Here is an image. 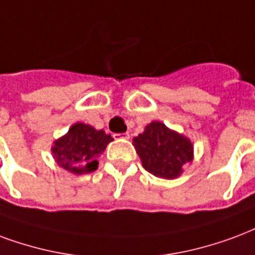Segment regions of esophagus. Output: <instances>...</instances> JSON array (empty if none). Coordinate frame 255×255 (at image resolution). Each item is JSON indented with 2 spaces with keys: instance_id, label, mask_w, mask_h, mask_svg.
<instances>
[{
  "instance_id": "esophagus-1",
  "label": "esophagus",
  "mask_w": 255,
  "mask_h": 255,
  "mask_svg": "<svg viewBox=\"0 0 255 255\" xmlns=\"http://www.w3.org/2000/svg\"><path fill=\"white\" fill-rule=\"evenodd\" d=\"M115 136L118 137H122V139H129V133L128 132H124V133H116Z\"/></svg>"
}]
</instances>
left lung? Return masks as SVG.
I'll return each mask as SVG.
<instances>
[{
  "label": "left lung",
  "mask_w": 255,
  "mask_h": 255,
  "mask_svg": "<svg viewBox=\"0 0 255 255\" xmlns=\"http://www.w3.org/2000/svg\"><path fill=\"white\" fill-rule=\"evenodd\" d=\"M143 167L148 173L162 178H175L182 166L192 161L193 146L189 139L170 131L165 124L152 122L132 139Z\"/></svg>",
  "instance_id": "obj_1"
}]
</instances>
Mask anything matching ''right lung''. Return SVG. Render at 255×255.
Wrapping results in <instances>:
<instances>
[{"label": "right lung", "mask_w": 255, "mask_h": 255, "mask_svg": "<svg viewBox=\"0 0 255 255\" xmlns=\"http://www.w3.org/2000/svg\"><path fill=\"white\" fill-rule=\"evenodd\" d=\"M112 140L113 137L103 129L97 131L88 124L77 123L56 140L52 152L60 167L74 174H85L97 169V156Z\"/></svg>", "instance_id": "add662e5"}]
</instances>
